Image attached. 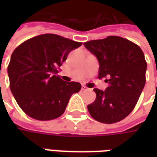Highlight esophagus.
Returning a JSON list of instances; mask_svg holds the SVG:
<instances>
[{
    "label": "esophagus",
    "mask_w": 157,
    "mask_h": 157,
    "mask_svg": "<svg viewBox=\"0 0 157 157\" xmlns=\"http://www.w3.org/2000/svg\"><path fill=\"white\" fill-rule=\"evenodd\" d=\"M82 90H83V91H86V90H89V89L87 88V87H86V86H82Z\"/></svg>",
    "instance_id": "esophagus-1"
}]
</instances>
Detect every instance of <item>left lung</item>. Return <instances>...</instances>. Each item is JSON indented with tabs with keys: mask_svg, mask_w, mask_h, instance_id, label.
<instances>
[{
	"mask_svg": "<svg viewBox=\"0 0 157 157\" xmlns=\"http://www.w3.org/2000/svg\"><path fill=\"white\" fill-rule=\"evenodd\" d=\"M86 49L99 63L98 78L105 77V91L94 88L96 99L87 105L97 121L114 124L121 121L135 109L145 84L147 63L141 48L118 36L86 42Z\"/></svg>",
	"mask_w": 157,
	"mask_h": 157,
	"instance_id": "1",
	"label": "left lung"
}]
</instances>
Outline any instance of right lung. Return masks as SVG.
<instances>
[{
    "label": "right lung",
    "instance_id": "add662e5",
    "mask_svg": "<svg viewBox=\"0 0 157 157\" xmlns=\"http://www.w3.org/2000/svg\"><path fill=\"white\" fill-rule=\"evenodd\" d=\"M82 44L46 33L28 39L15 48L7 67L10 89L26 114L46 121L64 113L71 95L82 86L64 82L57 73L69 53Z\"/></svg>",
    "mask_w": 157,
    "mask_h": 157
}]
</instances>
